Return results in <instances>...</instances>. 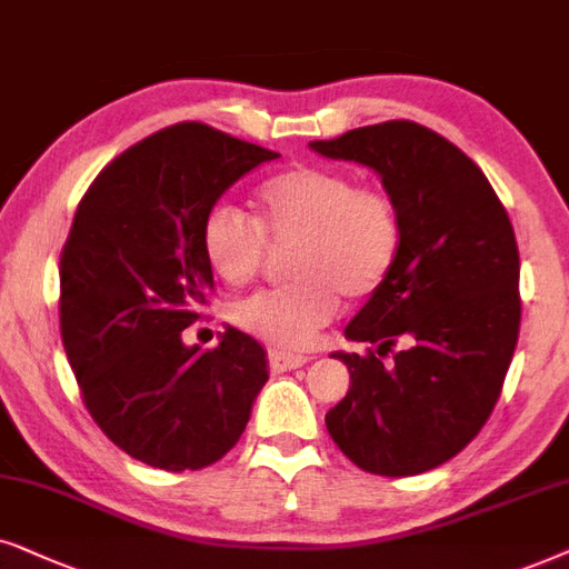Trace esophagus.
<instances>
[{"instance_id":"esophagus-1","label":"esophagus","mask_w":569,"mask_h":569,"mask_svg":"<svg viewBox=\"0 0 569 569\" xmlns=\"http://www.w3.org/2000/svg\"><path fill=\"white\" fill-rule=\"evenodd\" d=\"M309 361V356L305 353H283V351H270L268 353V363L272 372H291V369L305 367Z\"/></svg>"}]
</instances>
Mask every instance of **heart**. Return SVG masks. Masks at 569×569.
<instances>
[{
    "label": "heart",
    "instance_id": "b5f03b06",
    "mask_svg": "<svg viewBox=\"0 0 569 569\" xmlns=\"http://www.w3.org/2000/svg\"><path fill=\"white\" fill-rule=\"evenodd\" d=\"M268 237L297 241L283 286L257 291L233 320L270 346L307 348L338 315L340 299L372 297L396 268L403 216L388 189L359 187L353 173L299 163L262 181L257 218L237 206H213L202 221V254L229 286L257 278Z\"/></svg>",
    "mask_w": 569,
    "mask_h": 569
}]
</instances>
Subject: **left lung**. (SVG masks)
Instances as JSON below:
<instances>
[{"label":"left lung","mask_w":569,"mask_h":569,"mask_svg":"<svg viewBox=\"0 0 569 569\" xmlns=\"http://www.w3.org/2000/svg\"><path fill=\"white\" fill-rule=\"evenodd\" d=\"M309 148L375 169L403 216L396 268L346 328L377 353H332L351 388L325 423L361 471H431L479 435L510 369L520 332L512 223L479 166L416 121L359 127ZM398 339L405 351L393 355Z\"/></svg>","instance_id":"8db88e82"}]
</instances>
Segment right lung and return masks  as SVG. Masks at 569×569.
Instances as JSON below:
<instances>
[{"instance_id":"1","label":"right lung","mask_w":569,"mask_h":569,"mask_svg":"<svg viewBox=\"0 0 569 569\" xmlns=\"http://www.w3.org/2000/svg\"><path fill=\"white\" fill-rule=\"evenodd\" d=\"M278 158L200 121L113 158L82 194L59 260V328L82 403L127 456L163 471L221 460L268 382L262 346L229 328L208 351L181 330L202 317L213 268L202 221L254 166Z\"/></svg>"}]
</instances>
